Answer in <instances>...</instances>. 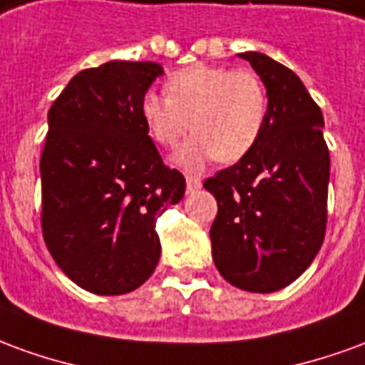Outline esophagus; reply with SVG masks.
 Instances as JSON below:
<instances>
[{
  "instance_id": "obj_1",
  "label": "esophagus",
  "mask_w": 365,
  "mask_h": 365,
  "mask_svg": "<svg viewBox=\"0 0 365 365\" xmlns=\"http://www.w3.org/2000/svg\"><path fill=\"white\" fill-rule=\"evenodd\" d=\"M185 183H187V191H190V193H193V191H197L199 187H201V180L193 174L185 175Z\"/></svg>"
}]
</instances>
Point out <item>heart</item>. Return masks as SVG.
<instances>
[{
  "mask_svg": "<svg viewBox=\"0 0 365 365\" xmlns=\"http://www.w3.org/2000/svg\"><path fill=\"white\" fill-rule=\"evenodd\" d=\"M266 115V88L250 70L195 64L168 78L166 96L146 91L140 97V119L160 146H178L191 123L195 133L174 154L185 170L213 158L222 164L245 158L260 138Z\"/></svg>",
  "mask_w": 365,
  "mask_h": 365,
  "instance_id": "heart-1",
  "label": "heart"
}]
</instances>
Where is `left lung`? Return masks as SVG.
Instances as JSON below:
<instances>
[{"instance_id":"obj_1","label":"left lung","mask_w":365,"mask_h":365,"mask_svg":"<svg viewBox=\"0 0 365 365\" xmlns=\"http://www.w3.org/2000/svg\"><path fill=\"white\" fill-rule=\"evenodd\" d=\"M268 91L258 143L203 183L217 199L213 262L238 289L272 293L295 282L327 232L330 156L321 107L295 72L260 52H242Z\"/></svg>"}]
</instances>
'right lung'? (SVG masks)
Listing matches in <instances>:
<instances>
[{
  "instance_id": "right-lung-1",
  "label": "right lung",
  "mask_w": 365,
  "mask_h": 365,
  "mask_svg": "<svg viewBox=\"0 0 365 365\" xmlns=\"http://www.w3.org/2000/svg\"><path fill=\"white\" fill-rule=\"evenodd\" d=\"M156 62L113 60L76 74L48 111L41 227L58 268L96 295L140 287L160 260L156 221L185 178L162 162L140 119Z\"/></svg>"
}]
</instances>
